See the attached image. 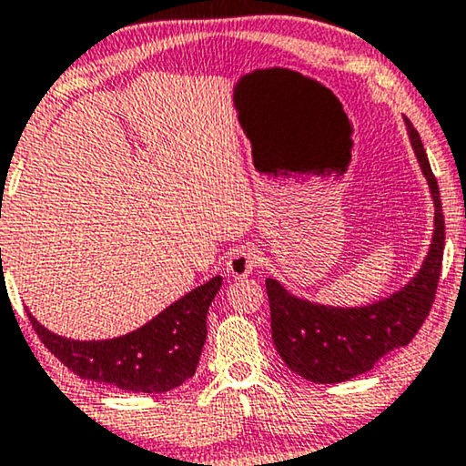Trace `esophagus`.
I'll return each mask as SVG.
<instances>
[{
	"instance_id": "obj_1",
	"label": "esophagus",
	"mask_w": 466,
	"mask_h": 466,
	"mask_svg": "<svg viewBox=\"0 0 466 466\" xmlns=\"http://www.w3.org/2000/svg\"><path fill=\"white\" fill-rule=\"evenodd\" d=\"M259 264V251L253 245L240 247L238 251L230 255V259L226 261V272L232 279H247L255 268Z\"/></svg>"
}]
</instances>
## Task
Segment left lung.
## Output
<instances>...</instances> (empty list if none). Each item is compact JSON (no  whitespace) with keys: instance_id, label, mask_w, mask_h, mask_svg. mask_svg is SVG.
I'll list each match as a JSON object with an SVG mask.
<instances>
[{"instance_id":"8db88e82","label":"left lung","mask_w":466,"mask_h":466,"mask_svg":"<svg viewBox=\"0 0 466 466\" xmlns=\"http://www.w3.org/2000/svg\"><path fill=\"white\" fill-rule=\"evenodd\" d=\"M405 127L435 202V232L420 272L401 291L361 308L312 304L266 280L274 346L287 367L310 382L338 384L370 371L378 359L414 339L435 301L445 245L441 198L420 135L408 117Z\"/></svg>"}]
</instances>
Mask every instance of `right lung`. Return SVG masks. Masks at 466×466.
<instances>
[{"mask_svg":"<svg viewBox=\"0 0 466 466\" xmlns=\"http://www.w3.org/2000/svg\"><path fill=\"white\" fill-rule=\"evenodd\" d=\"M219 287L221 277H213L137 331L99 342L61 338L31 314L29 320L46 349L76 376L130 392H167L196 373L207 339V312Z\"/></svg>","mask_w":466,"mask_h":466,"instance_id":"right-lung-1","label":"right lung"}]
</instances>
